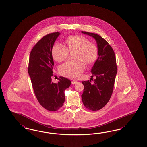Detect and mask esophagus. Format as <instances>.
<instances>
[{
  "mask_svg": "<svg viewBox=\"0 0 147 147\" xmlns=\"http://www.w3.org/2000/svg\"><path fill=\"white\" fill-rule=\"evenodd\" d=\"M77 82H78L76 81V80H73V81H71V84H76Z\"/></svg>",
  "mask_w": 147,
  "mask_h": 147,
  "instance_id": "obj_1",
  "label": "esophagus"
}]
</instances>
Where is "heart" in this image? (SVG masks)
Masks as SVG:
<instances>
[{
    "label": "heart",
    "mask_w": 147,
    "mask_h": 147,
    "mask_svg": "<svg viewBox=\"0 0 147 147\" xmlns=\"http://www.w3.org/2000/svg\"><path fill=\"white\" fill-rule=\"evenodd\" d=\"M67 47L56 43L52 49L53 59L61 62L67 58L69 51H76L74 61H68L59 68V73L72 79L79 78L85 69V65H92L98 57L97 45L82 35H73L66 39Z\"/></svg>",
    "instance_id": "b5f03b06"
}]
</instances>
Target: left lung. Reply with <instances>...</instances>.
<instances>
[{
  "label": "left lung",
  "instance_id": "obj_1",
  "mask_svg": "<svg viewBox=\"0 0 147 147\" xmlns=\"http://www.w3.org/2000/svg\"><path fill=\"white\" fill-rule=\"evenodd\" d=\"M82 32L93 37L98 47V57L91 71V77L95 76L96 79L93 83H91V79L82 82L84 86L82 95L83 104L88 110L95 111L106 106L111 97L117 73L116 57L112 47L100 35Z\"/></svg>",
  "mask_w": 147,
  "mask_h": 147
}]
</instances>
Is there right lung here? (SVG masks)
Wrapping results in <instances>:
<instances>
[{"label": "right lung", "instance_id": "right-lung-1", "mask_svg": "<svg viewBox=\"0 0 147 147\" xmlns=\"http://www.w3.org/2000/svg\"><path fill=\"white\" fill-rule=\"evenodd\" d=\"M60 34L55 32L44 36L38 41L30 53L28 72L35 96L41 106L47 111L55 112L65 102V91L71 82L59 76L58 83L51 82L53 60L52 49Z\"/></svg>", "mask_w": 147, "mask_h": 147}]
</instances>
